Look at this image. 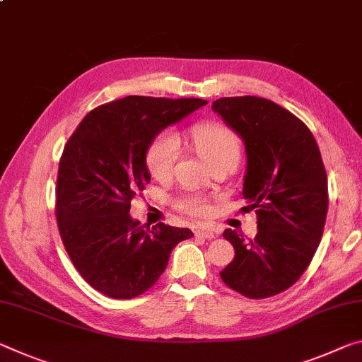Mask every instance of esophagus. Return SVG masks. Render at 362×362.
<instances>
[{"label": "esophagus", "instance_id": "obj_1", "mask_svg": "<svg viewBox=\"0 0 362 362\" xmlns=\"http://www.w3.org/2000/svg\"><path fill=\"white\" fill-rule=\"evenodd\" d=\"M193 233L197 235V237H203L206 240H212V238L216 237L214 230H211V228L206 227V226H202V223H199V226H194L193 227Z\"/></svg>", "mask_w": 362, "mask_h": 362}]
</instances>
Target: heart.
Instances as JSON below:
<instances>
[{
	"mask_svg": "<svg viewBox=\"0 0 362 362\" xmlns=\"http://www.w3.org/2000/svg\"><path fill=\"white\" fill-rule=\"evenodd\" d=\"M190 135L198 154L209 165L219 163L222 159L238 160L240 158V140L237 134L227 125L216 122L198 124L192 129ZM179 156V136L169 130L160 132L151 141L146 154L148 168H150L154 179H169ZM175 206L190 216H203L208 211V202L198 194H183L177 199Z\"/></svg>",
	"mask_w": 362,
	"mask_h": 362,
	"instance_id": "heart-1",
	"label": "heart"
}]
</instances>
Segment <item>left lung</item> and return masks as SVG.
Masks as SVG:
<instances>
[{"label":"left lung","mask_w":362,"mask_h":362,"mask_svg":"<svg viewBox=\"0 0 362 362\" xmlns=\"http://www.w3.org/2000/svg\"><path fill=\"white\" fill-rule=\"evenodd\" d=\"M212 109L245 141L243 197L257 214L255 238L222 233L235 257L221 279L251 300L279 295L306 271L324 233L329 188L319 146L303 120L271 100L232 96Z\"/></svg>","instance_id":"left-lung-1"}]
</instances>
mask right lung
Returning a JSON list of instances; mask_svg holds the SVG:
<instances>
[{
    "instance_id": "obj_1",
    "label": "right lung",
    "mask_w": 362,
    "mask_h": 362,
    "mask_svg": "<svg viewBox=\"0 0 362 362\" xmlns=\"http://www.w3.org/2000/svg\"><path fill=\"white\" fill-rule=\"evenodd\" d=\"M199 98L125 96L91 109L67 140L56 180L62 245L85 282L116 300L145 293L190 228L141 226L132 199L150 182L146 151L160 130L206 105Z\"/></svg>"
}]
</instances>
